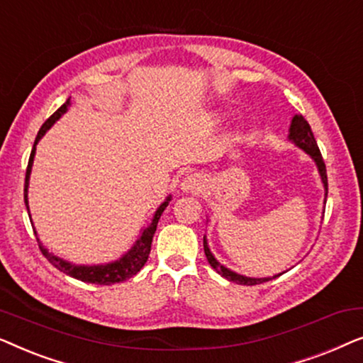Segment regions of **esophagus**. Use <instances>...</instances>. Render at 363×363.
Masks as SVG:
<instances>
[{
  "mask_svg": "<svg viewBox=\"0 0 363 363\" xmlns=\"http://www.w3.org/2000/svg\"><path fill=\"white\" fill-rule=\"evenodd\" d=\"M201 188V180L195 175H190L186 177L185 180L182 182V190L183 191H198Z\"/></svg>",
  "mask_w": 363,
  "mask_h": 363,
  "instance_id": "34e87169",
  "label": "esophagus"
}]
</instances>
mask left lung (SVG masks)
Here are the masks:
<instances>
[{
    "instance_id": "obj_1",
    "label": "left lung",
    "mask_w": 363,
    "mask_h": 363,
    "mask_svg": "<svg viewBox=\"0 0 363 363\" xmlns=\"http://www.w3.org/2000/svg\"><path fill=\"white\" fill-rule=\"evenodd\" d=\"M289 140L294 142L297 147L302 148L307 155H311L312 160L315 162L317 165V170L320 173V178H322V183H324V188H325V196H327V170H325V163H324V158L320 155V150L319 147H317V142L314 138V133L311 130V125L309 122L306 121L302 116H294L292 117V122H291V128H289ZM203 247H205V255H206V259L210 262V266L215 269L218 274H221L223 277H226L228 281H233L236 282V284H242V286H255V284H261V282H267L271 279H276V277H279L281 274L277 276H272V277H246V276H241L238 274V272H233L231 269H228L223 264H220L215 259V256L211 255L210 247H208V242H206V236H203Z\"/></svg>"
}]
</instances>
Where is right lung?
Wrapping results in <instances>:
<instances>
[{
	"instance_id": "add662e5",
	"label": "right lung",
	"mask_w": 363,
	"mask_h": 363,
	"mask_svg": "<svg viewBox=\"0 0 363 363\" xmlns=\"http://www.w3.org/2000/svg\"><path fill=\"white\" fill-rule=\"evenodd\" d=\"M69 106H71V99H67V101L64 102L62 106L59 107L57 111L54 112L52 116L43 123V127L39 128V132L36 135V140H34V147L31 150V155H29V162H28V168H26V180H24V203H26L28 213H29V206H28L29 175H31L34 153H36V145H38V142L41 140V137L44 135V133H46L49 128L52 127V123L59 121L62 113H66ZM170 198L172 196H167V200L157 208L155 215H153V218H152V223L145 228V230L142 231V235L135 241V245H133L130 250H128L125 255L121 257V259L108 262V264L76 266V264H72V262L64 261V259H61V257L54 256L52 252H49L46 247L41 245L39 238H36L39 250H41L44 257H46V259L51 262L54 267H57V269L64 272V274L71 276V277H74V279H79L82 282H91V284H101V286H111V284H116V282H122L125 279H130L132 276H135L137 272L142 269L143 264H145L147 259H148V255H150V250H152V240H153V235H155V231H157L158 220H160L162 213L165 211V208L168 206V201H170ZM34 235H36V231H34Z\"/></svg>"
}]
</instances>
